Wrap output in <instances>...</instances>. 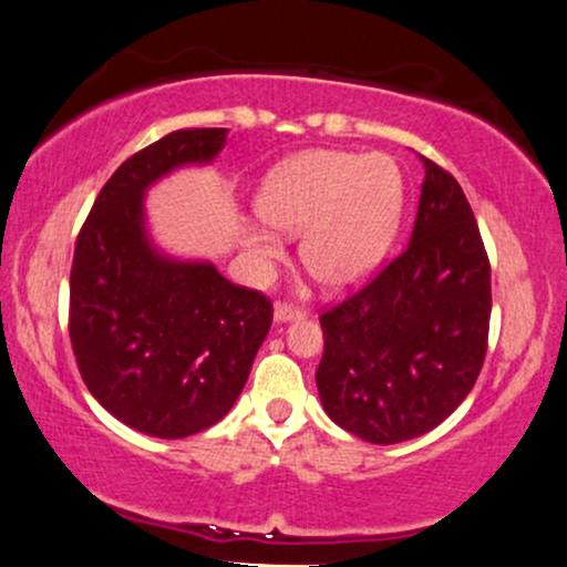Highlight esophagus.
<instances>
[{
  "label": "esophagus",
  "mask_w": 567,
  "mask_h": 567,
  "mask_svg": "<svg viewBox=\"0 0 567 567\" xmlns=\"http://www.w3.org/2000/svg\"><path fill=\"white\" fill-rule=\"evenodd\" d=\"M298 318H306V310L295 308L290 302H277L275 306V321L285 323V321H298Z\"/></svg>",
  "instance_id": "34e87169"
}]
</instances>
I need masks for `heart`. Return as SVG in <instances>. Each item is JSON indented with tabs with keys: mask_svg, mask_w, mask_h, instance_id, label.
Returning a JSON list of instances; mask_svg holds the SVG:
<instances>
[{
	"mask_svg": "<svg viewBox=\"0 0 567 567\" xmlns=\"http://www.w3.org/2000/svg\"><path fill=\"white\" fill-rule=\"evenodd\" d=\"M403 203V179L385 154L308 151L269 174L257 207L269 226L300 234V261L326 287L364 277L385 251ZM257 261L280 254L265 230L246 234Z\"/></svg>",
	"mask_w": 567,
	"mask_h": 567,
	"instance_id": "b5f03b06",
	"label": "heart"
}]
</instances>
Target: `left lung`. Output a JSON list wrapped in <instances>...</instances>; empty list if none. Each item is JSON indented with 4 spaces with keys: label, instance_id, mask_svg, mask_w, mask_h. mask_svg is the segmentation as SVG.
Instances as JSON below:
<instances>
[{
    "label": "left lung",
    "instance_id": "1",
    "mask_svg": "<svg viewBox=\"0 0 567 567\" xmlns=\"http://www.w3.org/2000/svg\"><path fill=\"white\" fill-rule=\"evenodd\" d=\"M421 162L409 246L321 316L318 395L341 429L372 444L440 426L473 390L488 349L491 265L473 207L450 172Z\"/></svg>",
    "mask_w": 567,
    "mask_h": 567
}]
</instances>
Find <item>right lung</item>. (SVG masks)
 <instances>
[{"mask_svg": "<svg viewBox=\"0 0 567 567\" xmlns=\"http://www.w3.org/2000/svg\"><path fill=\"white\" fill-rule=\"evenodd\" d=\"M226 133L174 131L125 158L76 238L69 337L79 372L102 409L158 440L218 424L272 326L267 295L228 282L210 261L166 257L146 230V189L213 162Z\"/></svg>", "mask_w": 567, "mask_h": 567, "instance_id": "obj_1", "label": "right lung"}]
</instances>
